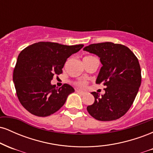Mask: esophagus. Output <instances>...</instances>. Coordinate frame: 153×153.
Wrapping results in <instances>:
<instances>
[{"instance_id":"obj_1","label":"esophagus","mask_w":153,"mask_h":153,"mask_svg":"<svg viewBox=\"0 0 153 153\" xmlns=\"http://www.w3.org/2000/svg\"><path fill=\"white\" fill-rule=\"evenodd\" d=\"M76 92L78 93V94L81 95V96H84V95L85 94V93L84 92V91H80V90H77V91H76Z\"/></svg>"}]
</instances>
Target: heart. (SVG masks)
Wrapping results in <instances>:
<instances>
[{"label":"heart","instance_id":"b5f03b06","mask_svg":"<svg viewBox=\"0 0 153 153\" xmlns=\"http://www.w3.org/2000/svg\"><path fill=\"white\" fill-rule=\"evenodd\" d=\"M77 85H79V86H80V87H83V86H85V82H84V81L78 82H77Z\"/></svg>","mask_w":153,"mask_h":153}]
</instances>
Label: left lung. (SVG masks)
I'll return each mask as SVG.
<instances>
[{
    "mask_svg": "<svg viewBox=\"0 0 153 153\" xmlns=\"http://www.w3.org/2000/svg\"><path fill=\"white\" fill-rule=\"evenodd\" d=\"M84 51L97 55L102 67L96 83L106 85L105 94L92 92L94 103L87 106L91 116L99 121H113L129 109L141 84V69L136 56L124 45L112 42L92 44Z\"/></svg>",
    "mask_w": 153,
    "mask_h": 153,
    "instance_id": "1",
    "label": "left lung"
}]
</instances>
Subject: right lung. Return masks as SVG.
<instances>
[{
  "label": "right lung",
  "instance_id": "1",
  "mask_svg": "<svg viewBox=\"0 0 153 153\" xmlns=\"http://www.w3.org/2000/svg\"><path fill=\"white\" fill-rule=\"evenodd\" d=\"M82 47L40 42L21 52L13 80L19 101L28 111L37 117H47L65 104L75 89L68 84L56 87L51 80L54 75L62 73L67 59Z\"/></svg>",
  "mask_w": 153,
  "mask_h": 153
}]
</instances>
